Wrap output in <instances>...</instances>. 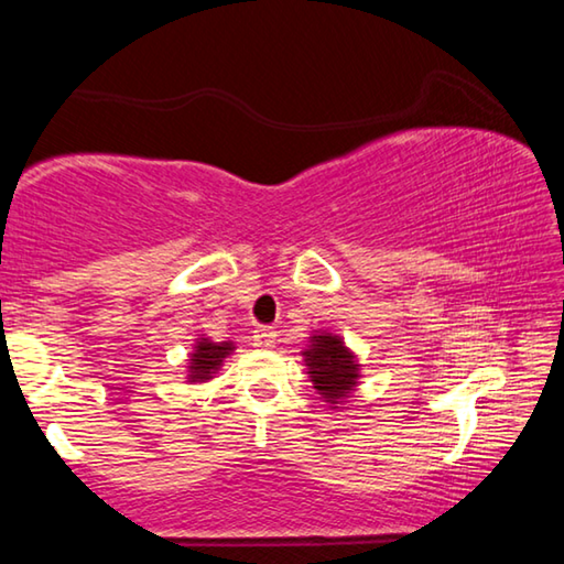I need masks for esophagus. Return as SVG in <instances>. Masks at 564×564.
<instances>
[{
    "mask_svg": "<svg viewBox=\"0 0 564 564\" xmlns=\"http://www.w3.org/2000/svg\"><path fill=\"white\" fill-rule=\"evenodd\" d=\"M253 346L256 348H263V350H269V348H273L275 346V330L273 328H256V333H253Z\"/></svg>",
    "mask_w": 564,
    "mask_h": 564,
    "instance_id": "1",
    "label": "esophagus"
}]
</instances>
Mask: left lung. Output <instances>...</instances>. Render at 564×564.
<instances>
[{
  "mask_svg": "<svg viewBox=\"0 0 564 564\" xmlns=\"http://www.w3.org/2000/svg\"><path fill=\"white\" fill-rule=\"evenodd\" d=\"M301 356L305 373L328 408L348 405L360 386V360L346 340L338 333L313 330Z\"/></svg>",
  "mask_w": 564,
  "mask_h": 564,
  "instance_id": "obj_1",
  "label": "left lung"
}]
</instances>
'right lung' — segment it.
Listing matches in <instances>:
<instances>
[{
    "instance_id": "right-lung-1",
    "label": "right lung",
    "mask_w": 564,
    "mask_h": 564,
    "mask_svg": "<svg viewBox=\"0 0 564 564\" xmlns=\"http://www.w3.org/2000/svg\"><path fill=\"white\" fill-rule=\"evenodd\" d=\"M234 350H236L234 340L216 343L206 336L196 338L186 362V383L196 386V383H208V380H214L218 370H221L224 360L231 356Z\"/></svg>"
}]
</instances>
